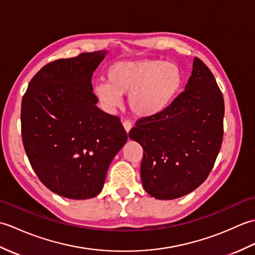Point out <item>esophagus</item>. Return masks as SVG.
I'll use <instances>...</instances> for the list:
<instances>
[{
  "label": "esophagus",
  "instance_id": "esophagus-1",
  "mask_svg": "<svg viewBox=\"0 0 255 255\" xmlns=\"http://www.w3.org/2000/svg\"><path fill=\"white\" fill-rule=\"evenodd\" d=\"M123 125H124L125 130H126L127 132H129V130H130L131 127H132V123H131L130 121H125V122L123 123Z\"/></svg>",
  "mask_w": 255,
  "mask_h": 255
}]
</instances>
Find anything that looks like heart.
I'll use <instances>...</instances> for the list:
<instances>
[{
	"label": "heart",
	"mask_w": 255,
	"mask_h": 255,
	"mask_svg": "<svg viewBox=\"0 0 255 255\" xmlns=\"http://www.w3.org/2000/svg\"><path fill=\"white\" fill-rule=\"evenodd\" d=\"M107 82L93 86L94 95L107 108L121 104L122 95L138 117H152L165 111L184 83V74L176 63L162 60L118 61L106 70Z\"/></svg>",
	"instance_id": "obj_1"
}]
</instances>
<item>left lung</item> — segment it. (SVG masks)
<instances>
[{"instance_id": "left-lung-1", "label": "left lung", "mask_w": 255, "mask_h": 255, "mask_svg": "<svg viewBox=\"0 0 255 255\" xmlns=\"http://www.w3.org/2000/svg\"><path fill=\"white\" fill-rule=\"evenodd\" d=\"M224 96L208 67L194 59L185 91L165 111L142 117L129 131L141 144L145 192L174 199L193 192L214 167L224 137Z\"/></svg>"}]
</instances>
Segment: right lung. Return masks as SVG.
Segmentation results:
<instances>
[{
    "label": "right lung",
    "instance_id": "right-lung-1",
    "mask_svg": "<svg viewBox=\"0 0 255 255\" xmlns=\"http://www.w3.org/2000/svg\"><path fill=\"white\" fill-rule=\"evenodd\" d=\"M105 55L84 52L46 64L21 100V139L32 170L67 198L95 197L127 141L121 118L96 106L91 81Z\"/></svg>",
    "mask_w": 255,
    "mask_h": 255
}]
</instances>
